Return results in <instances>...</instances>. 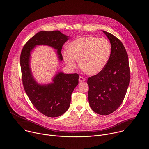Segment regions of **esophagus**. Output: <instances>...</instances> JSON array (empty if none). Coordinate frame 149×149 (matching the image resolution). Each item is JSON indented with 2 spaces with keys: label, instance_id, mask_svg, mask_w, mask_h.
Listing matches in <instances>:
<instances>
[{
  "label": "esophagus",
  "instance_id": "34e87169",
  "mask_svg": "<svg viewBox=\"0 0 149 149\" xmlns=\"http://www.w3.org/2000/svg\"><path fill=\"white\" fill-rule=\"evenodd\" d=\"M79 81L80 82H83V81H85V79L83 78V77H80L79 78Z\"/></svg>",
  "mask_w": 149,
  "mask_h": 149
}]
</instances>
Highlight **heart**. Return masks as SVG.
Masks as SVG:
<instances>
[{
  "label": "heart",
  "mask_w": 149,
  "mask_h": 149,
  "mask_svg": "<svg viewBox=\"0 0 149 149\" xmlns=\"http://www.w3.org/2000/svg\"><path fill=\"white\" fill-rule=\"evenodd\" d=\"M112 52L109 41L104 38L86 36L73 41L69 51H64V60L71 69L77 67L78 60L83 69L91 75L103 71L108 64Z\"/></svg>",
  "instance_id": "1"
}]
</instances>
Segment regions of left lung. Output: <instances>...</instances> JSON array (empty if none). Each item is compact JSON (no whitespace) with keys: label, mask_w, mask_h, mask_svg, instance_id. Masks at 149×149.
<instances>
[{"label":"left lung","mask_w":149,"mask_h":149,"mask_svg":"<svg viewBox=\"0 0 149 149\" xmlns=\"http://www.w3.org/2000/svg\"><path fill=\"white\" fill-rule=\"evenodd\" d=\"M103 32L111 44V55L103 71L88 79V96L94 112L108 115L120 106L125 98L130 71L127 54L122 43L112 34Z\"/></svg>","instance_id":"left-lung-1"}]
</instances>
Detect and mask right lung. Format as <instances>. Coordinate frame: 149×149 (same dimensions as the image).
Listing matches in <instances>:
<instances>
[{
	"instance_id": "obj_1",
	"label": "right lung",
	"mask_w": 149,
	"mask_h": 149,
	"mask_svg": "<svg viewBox=\"0 0 149 149\" xmlns=\"http://www.w3.org/2000/svg\"><path fill=\"white\" fill-rule=\"evenodd\" d=\"M68 37L59 31H40L29 40L22 50L20 64L24 91L36 108L49 117H58L68 111L71 94L78 84L79 75L58 72L52 83L38 84L30 68L31 52L37 45H47L57 50L58 60L62 61L61 49Z\"/></svg>"
}]
</instances>
